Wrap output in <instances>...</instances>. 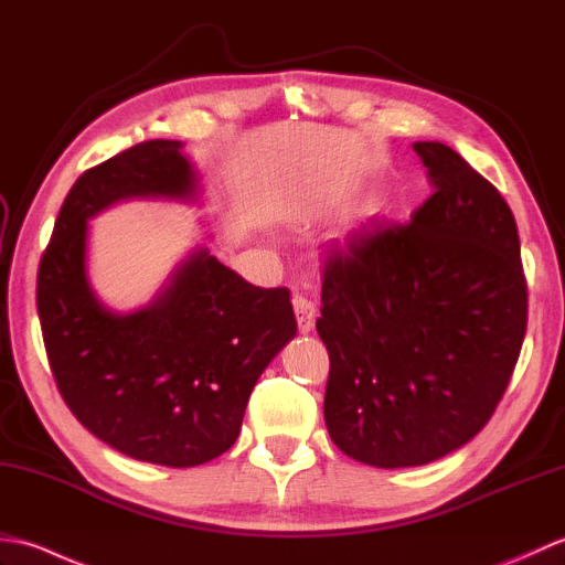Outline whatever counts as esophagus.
Masks as SVG:
<instances>
[{"label": "esophagus", "mask_w": 565, "mask_h": 565, "mask_svg": "<svg viewBox=\"0 0 565 565\" xmlns=\"http://www.w3.org/2000/svg\"><path fill=\"white\" fill-rule=\"evenodd\" d=\"M291 303H294V310H296L298 330H301V332H310V330H313V326H316V316H318V308H316V303L310 301V298H308V296H303V294H294Z\"/></svg>", "instance_id": "obj_1"}]
</instances>
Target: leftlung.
<instances>
[{"mask_svg":"<svg viewBox=\"0 0 565 565\" xmlns=\"http://www.w3.org/2000/svg\"><path fill=\"white\" fill-rule=\"evenodd\" d=\"M435 186L407 223L369 221L322 267L326 425L376 468L437 461L486 427L526 330L518 223L444 142H415Z\"/></svg>","mask_w":565,"mask_h":565,"instance_id":"8db88e82","label":"left lung"}]
</instances>
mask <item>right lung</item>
I'll return each instance as SVG.
<instances>
[{"label": "right lung", "instance_id": "add662e5", "mask_svg": "<svg viewBox=\"0 0 565 565\" xmlns=\"http://www.w3.org/2000/svg\"><path fill=\"white\" fill-rule=\"evenodd\" d=\"M199 191L179 140H146L84 172L47 243L35 303L63 401L94 437L138 461L206 463L235 444L262 371L296 334L289 289H259L209 247L152 301L116 313L87 276V221L116 201Z\"/></svg>", "mask_w": 565, "mask_h": 565}]
</instances>
